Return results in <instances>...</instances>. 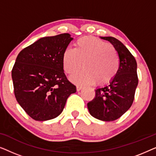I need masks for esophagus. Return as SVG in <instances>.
Returning <instances> with one entry per match:
<instances>
[{
    "mask_svg": "<svg viewBox=\"0 0 156 156\" xmlns=\"http://www.w3.org/2000/svg\"><path fill=\"white\" fill-rule=\"evenodd\" d=\"M83 88H84V87H83L82 85H76V90L77 91H80L81 89H82Z\"/></svg>",
    "mask_w": 156,
    "mask_h": 156,
    "instance_id": "esophagus-1",
    "label": "esophagus"
}]
</instances>
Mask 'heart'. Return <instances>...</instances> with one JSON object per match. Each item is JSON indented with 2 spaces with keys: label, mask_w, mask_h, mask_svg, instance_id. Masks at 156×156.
<instances>
[{
  "label": "heart",
  "mask_w": 156,
  "mask_h": 156,
  "mask_svg": "<svg viewBox=\"0 0 156 156\" xmlns=\"http://www.w3.org/2000/svg\"><path fill=\"white\" fill-rule=\"evenodd\" d=\"M84 68L72 77L80 84H98L108 82L116 75L119 62L116 53L107 42L94 37H83L74 43V48H67L62 55L64 71L72 75Z\"/></svg>",
  "instance_id": "heart-1"
}]
</instances>
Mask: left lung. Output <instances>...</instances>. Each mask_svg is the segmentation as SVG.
<instances>
[{
	"label": "left lung",
	"mask_w": 156,
	"mask_h": 156,
	"mask_svg": "<svg viewBox=\"0 0 156 156\" xmlns=\"http://www.w3.org/2000/svg\"><path fill=\"white\" fill-rule=\"evenodd\" d=\"M110 42L118 52L119 67L117 73L106 86L95 90V97L87 104L94 118L112 121L120 118L133 104L138 86L137 63L122 42L113 37H100Z\"/></svg>",
	"instance_id": "obj_1"
}]
</instances>
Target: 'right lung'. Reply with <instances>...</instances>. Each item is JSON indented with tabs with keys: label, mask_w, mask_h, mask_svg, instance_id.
Masks as SVG:
<instances>
[{
	"label": "right lung",
	"mask_w": 156,
	"mask_h": 156,
	"mask_svg": "<svg viewBox=\"0 0 156 156\" xmlns=\"http://www.w3.org/2000/svg\"><path fill=\"white\" fill-rule=\"evenodd\" d=\"M73 40L69 33L44 37L21 50L12 69L17 101L35 121L55 119L62 112L76 87L67 79L62 55Z\"/></svg>",
	"instance_id": "right-lung-1"
}]
</instances>
